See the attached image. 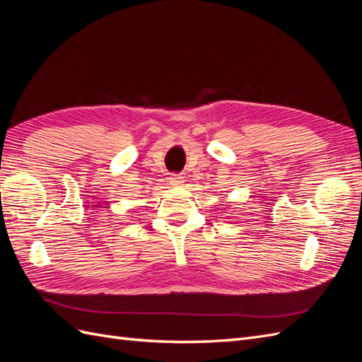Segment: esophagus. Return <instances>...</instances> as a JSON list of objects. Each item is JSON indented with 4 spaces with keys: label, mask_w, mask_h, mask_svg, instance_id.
Masks as SVG:
<instances>
[{
    "label": "esophagus",
    "mask_w": 362,
    "mask_h": 362,
    "mask_svg": "<svg viewBox=\"0 0 362 362\" xmlns=\"http://www.w3.org/2000/svg\"><path fill=\"white\" fill-rule=\"evenodd\" d=\"M169 182L173 185V187H178V185H181L184 182V178L181 177V175H172V177L169 178Z\"/></svg>",
    "instance_id": "esophagus-1"
}]
</instances>
